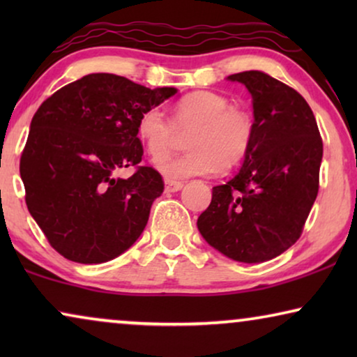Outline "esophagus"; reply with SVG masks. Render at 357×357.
Wrapping results in <instances>:
<instances>
[{"label":"esophagus","instance_id":"1","mask_svg":"<svg viewBox=\"0 0 357 357\" xmlns=\"http://www.w3.org/2000/svg\"><path fill=\"white\" fill-rule=\"evenodd\" d=\"M182 187H183L182 182H175V180H165V192H169V193L178 192V190H182Z\"/></svg>","mask_w":357,"mask_h":357}]
</instances>
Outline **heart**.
<instances>
[{"mask_svg":"<svg viewBox=\"0 0 357 357\" xmlns=\"http://www.w3.org/2000/svg\"><path fill=\"white\" fill-rule=\"evenodd\" d=\"M190 131L180 155H162L155 167L169 178L209 175L231 169L247 158L255 138V123L248 112L231 107L227 97L213 91L190 92L172 107V120L159 107H149L136 123L138 138L151 155L172 148L178 131Z\"/></svg>","mask_w":357,"mask_h":357,"instance_id":"b5f03b06","label":"heart"}]
</instances>
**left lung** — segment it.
Instances as JSON below:
<instances>
[{
  "label": "left lung",
  "mask_w": 357,
  "mask_h": 357,
  "mask_svg": "<svg viewBox=\"0 0 357 357\" xmlns=\"http://www.w3.org/2000/svg\"><path fill=\"white\" fill-rule=\"evenodd\" d=\"M227 79L252 94L255 138L236 177L213 188L197 224L226 257L261 263L286 252L304 231L319 193L324 143L314 112L296 89L261 71Z\"/></svg>",
  "instance_id": "8db88e82"
}]
</instances>
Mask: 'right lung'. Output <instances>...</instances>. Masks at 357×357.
Masks as SVG:
<instances>
[{
	"mask_svg": "<svg viewBox=\"0 0 357 357\" xmlns=\"http://www.w3.org/2000/svg\"><path fill=\"white\" fill-rule=\"evenodd\" d=\"M175 92L97 73L61 87L38 107L19 170L29 213L60 255L84 265L109 261L144 231L164 180L141 165L136 123L146 109ZM125 167H135L134 175L116 178Z\"/></svg>",
	"mask_w": 357,
	"mask_h": 357,
	"instance_id": "right-lung-1",
	"label": "right lung"
}]
</instances>
